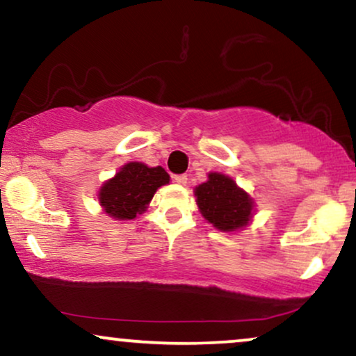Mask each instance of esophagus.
I'll return each mask as SVG.
<instances>
[{
	"instance_id": "obj_1",
	"label": "esophagus",
	"mask_w": 356,
	"mask_h": 356,
	"mask_svg": "<svg viewBox=\"0 0 356 356\" xmlns=\"http://www.w3.org/2000/svg\"><path fill=\"white\" fill-rule=\"evenodd\" d=\"M175 181H177L178 184H181V186H184V184L188 183V177L186 175H177V177H175Z\"/></svg>"
}]
</instances>
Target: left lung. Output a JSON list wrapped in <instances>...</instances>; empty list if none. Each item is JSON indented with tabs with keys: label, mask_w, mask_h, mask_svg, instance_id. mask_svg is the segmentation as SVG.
<instances>
[{
	"label": "left lung",
	"mask_w": 356,
	"mask_h": 356,
	"mask_svg": "<svg viewBox=\"0 0 356 356\" xmlns=\"http://www.w3.org/2000/svg\"><path fill=\"white\" fill-rule=\"evenodd\" d=\"M197 209L220 232H237L252 222L255 201L227 175L211 172L195 188Z\"/></svg>",
	"instance_id": "1"
}]
</instances>
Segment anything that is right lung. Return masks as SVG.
<instances>
[{"mask_svg":"<svg viewBox=\"0 0 356 356\" xmlns=\"http://www.w3.org/2000/svg\"><path fill=\"white\" fill-rule=\"evenodd\" d=\"M168 183L170 175L161 167H147L142 161H129L113 178L101 184L99 206L109 218L132 220L147 211L156 189Z\"/></svg>","mask_w":356,"mask_h":356,"instance_id":"obj_1","label":"right lung"}]
</instances>
